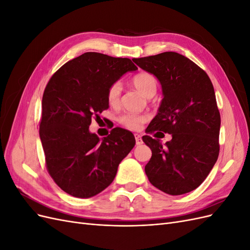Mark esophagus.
Segmentation results:
<instances>
[{
    "label": "esophagus",
    "mask_w": 250,
    "mask_h": 250,
    "mask_svg": "<svg viewBox=\"0 0 250 250\" xmlns=\"http://www.w3.org/2000/svg\"><path fill=\"white\" fill-rule=\"evenodd\" d=\"M134 138H135V142H137V145H141V144H143V140H142L141 134L135 133L134 134Z\"/></svg>",
    "instance_id": "1"
}]
</instances>
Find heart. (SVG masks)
<instances>
[{"label":"heart","mask_w":250,"mask_h":250,"mask_svg":"<svg viewBox=\"0 0 250 250\" xmlns=\"http://www.w3.org/2000/svg\"><path fill=\"white\" fill-rule=\"evenodd\" d=\"M132 84L139 92L147 98L152 97L157 90L158 82L152 74L143 72L135 75L132 79ZM121 95V84L119 82L113 83L107 90V100L109 104H117ZM149 120L148 115H135V113H126L120 118V122L125 127L132 130H138L141 126Z\"/></svg>","instance_id":"obj_1"}]
</instances>
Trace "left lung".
I'll return each instance as SVG.
<instances>
[{"label": "left lung", "mask_w": 250, "mask_h": 250, "mask_svg": "<svg viewBox=\"0 0 250 250\" xmlns=\"http://www.w3.org/2000/svg\"><path fill=\"white\" fill-rule=\"evenodd\" d=\"M132 60L154 75L163 90L158 111L146 132L172 135L164 146L160 139L143 137L152 151L146 175L166 194L191 192L208 177L219 155L221 120L214 86L206 72L176 52Z\"/></svg>", "instance_id": "left-lung-1"}]
</instances>
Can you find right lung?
Instances as JSON below:
<instances>
[{
	"label": "right lung",
	"mask_w": 250,
	"mask_h": 250,
	"mask_svg": "<svg viewBox=\"0 0 250 250\" xmlns=\"http://www.w3.org/2000/svg\"><path fill=\"white\" fill-rule=\"evenodd\" d=\"M137 70L129 58L87 52L64 63L48 82L40 137L48 172L65 193L78 198L99 194L134 147L129 130L116 127L99 139L88 127L94 116L108 108L109 86Z\"/></svg>",
	"instance_id": "right-lung-1"
}]
</instances>
